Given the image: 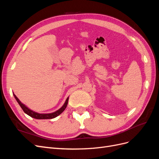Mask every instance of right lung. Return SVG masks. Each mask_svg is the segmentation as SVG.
Here are the masks:
<instances>
[{"label":"right lung","instance_id":"obj_1","mask_svg":"<svg viewBox=\"0 0 159 159\" xmlns=\"http://www.w3.org/2000/svg\"><path fill=\"white\" fill-rule=\"evenodd\" d=\"M13 95L14 96V98L16 99L17 102L18 103L19 105H20V106L24 111V112H25L26 114H27L28 115H29V116H30L31 117H33V118L36 119H53V118L56 117L57 116H58V115H60L66 109L67 105H68V99H69V97H68L66 99L64 104L63 105V106H62L60 109H59L58 110H57L55 112H53L51 113H39L35 112V111H34L30 109L28 107H26L25 104H23L20 100L18 99V98L15 95H14V93H13Z\"/></svg>","mask_w":159,"mask_h":159}]
</instances>
